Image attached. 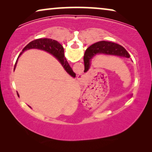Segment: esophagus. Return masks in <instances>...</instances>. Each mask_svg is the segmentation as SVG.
Here are the masks:
<instances>
[{
	"mask_svg": "<svg viewBox=\"0 0 152 152\" xmlns=\"http://www.w3.org/2000/svg\"><path fill=\"white\" fill-rule=\"evenodd\" d=\"M78 77H78V80H80V81H82V80H83V76H82V75H80V76H78Z\"/></svg>",
	"mask_w": 152,
	"mask_h": 152,
	"instance_id": "34e87169",
	"label": "esophagus"
}]
</instances>
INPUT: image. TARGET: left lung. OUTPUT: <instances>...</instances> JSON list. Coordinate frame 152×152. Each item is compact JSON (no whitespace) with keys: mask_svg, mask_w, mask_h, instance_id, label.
Instances as JSON below:
<instances>
[{"mask_svg":"<svg viewBox=\"0 0 152 152\" xmlns=\"http://www.w3.org/2000/svg\"><path fill=\"white\" fill-rule=\"evenodd\" d=\"M105 54L109 55H116L120 57L129 58L130 55L124 47L118 43L102 41L91 45L86 50L84 56V71L87 72L90 68L91 58L96 54Z\"/></svg>","mask_w":152,"mask_h":152,"instance_id":"8db88e82","label":"left lung"}]
</instances>
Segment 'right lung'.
Here are the masks:
<instances>
[{
  "label": "right lung",
  "instance_id": "obj_1",
  "mask_svg": "<svg viewBox=\"0 0 152 152\" xmlns=\"http://www.w3.org/2000/svg\"><path fill=\"white\" fill-rule=\"evenodd\" d=\"M39 49L42 50H45L48 52V53H50L51 55L57 58V59L60 61L61 65L66 70V71L72 76V77H75L76 74L72 71V68L68 64L67 60L66 59L65 56H64V48L58 41L55 40H53L51 39H38L36 40H34L29 43L26 47L23 49L21 53H20L19 56L23 53L25 50L30 49ZM18 59L16 60L15 65H14V68H16V64H17ZM17 95L19 96L18 93H17Z\"/></svg>",
  "mask_w": 152,
  "mask_h": 152
}]
</instances>
